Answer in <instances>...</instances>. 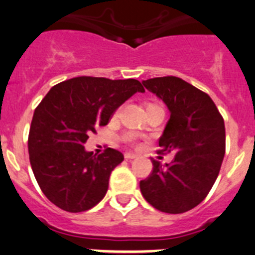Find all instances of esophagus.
Segmentation results:
<instances>
[{
    "label": "esophagus",
    "mask_w": 255,
    "mask_h": 255,
    "mask_svg": "<svg viewBox=\"0 0 255 255\" xmlns=\"http://www.w3.org/2000/svg\"><path fill=\"white\" fill-rule=\"evenodd\" d=\"M124 157L127 158V160H131V158L137 157V155H136V153H132V152H125Z\"/></svg>",
    "instance_id": "34e87169"
}]
</instances>
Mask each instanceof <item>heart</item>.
Segmentation results:
<instances>
[{
	"label": "heart",
	"mask_w": 255,
	"mask_h": 255,
	"mask_svg": "<svg viewBox=\"0 0 255 255\" xmlns=\"http://www.w3.org/2000/svg\"><path fill=\"white\" fill-rule=\"evenodd\" d=\"M148 107H160V105H157V104H148L147 108H148Z\"/></svg>",
	"instance_id": "obj_1"
}]
</instances>
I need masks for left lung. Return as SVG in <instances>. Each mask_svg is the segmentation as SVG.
Here are the masks:
<instances>
[{"label": "left lung", "instance_id": "left-lung-1", "mask_svg": "<svg viewBox=\"0 0 255 255\" xmlns=\"http://www.w3.org/2000/svg\"><path fill=\"white\" fill-rule=\"evenodd\" d=\"M143 87L170 110L158 152H175L170 163L152 160V172L140 181L143 198L165 213H183L211 191L226 152V128L210 95L177 77L143 80Z\"/></svg>", "mask_w": 255, "mask_h": 255}]
</instances>
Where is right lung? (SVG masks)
I'll use <instances>...</instances> for the list:
<instances>
[{
	"mask_svg": "<svg viewBox=\"0 0 255 255\" xmlns=\"http://www.w3.org/2000/svg\"><path fill=\"white\" fill-rule=\"evenodd\" d=\"M137 92L145 89L136 79L77 77L54 85L36 108L29 161L42 192L57 207L84 212L104 198L110 173L124 155L110 147L93 155L84 143Z\"/></svg>",
	"mask_w": 255,
	"mask_h": 255,
	"instance_id": "1",
	"label": "right lung"
}]
</instances>
